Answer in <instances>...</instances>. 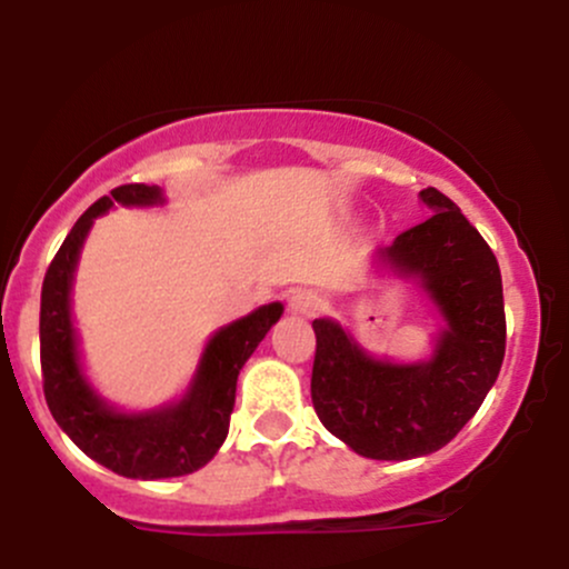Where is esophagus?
<instances>
[{
	"label": "esophagus",
	"instance_id": "1",
	"mask_svg": "<svg viewBox=\"0 0 569 569\" xmlns=\"http://www.w3.org/2000/svg\"><path fill=\"white\" fill-rule=\"evenodd\" d=\"M289 310L293 312V316H305V318L318 316V312L323 310V299L318 297L316 291L299 289L289 297Z\"/></svg>",
	"mask_w": 569,
	"mask_h": 569
}]
</instances>
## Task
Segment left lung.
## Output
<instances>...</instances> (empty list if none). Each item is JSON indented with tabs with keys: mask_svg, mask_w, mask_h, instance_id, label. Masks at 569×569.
I'll use <instances>...</instances> for the list:
<instances>
[{
	"mask_svg": "<svg viewBox=\"0 0 569 569\" xmlns=\"http://www.w3.org/2000/svg\"><path fill=\"white\" fill-rule=\"evenodd\" d=\"M433 211L377 251V262L417 278L443 316L428 361L371 358L337 321L318 318L312 407L352 452L411 460L447 447L479 411L506 356L502 280L492 248L436 187L420 192Z\"/></svg>",
	"mask_w": 569,
	"mask_h": 569,
	"instance_id": "8db88e82",
	"label": "left lung"
}]
</instances>
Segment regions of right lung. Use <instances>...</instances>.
<instances>
[{
  "mask_svg": "<svg viewBox=\"0 0 569 569\" xmlns=\"http://www.w3.org/2000/svg\"><path fill=\"white\" fill-rule=\"evenodd\" d=\"M114 202L122 206H154L162 189L149 184H122L109 198L96 200L77 219L44 272L42 305H39V358L42 388L50 415L84 455L109 471L128 479H171L206 466L227 439L234 407V385L243 363L257 350L272 323L283 316V305L272 302L253 310L206 345L198 375L187 396L171 407L126 415L109 407L84 380L71 323V280H74L80 248L93 219L107 213Z\"/></svg>",
  "mask_w": 569,
  "mask_h": 569,
  "instance_id": "add662e5",
  "label": "right lung"
}]
</instances>
